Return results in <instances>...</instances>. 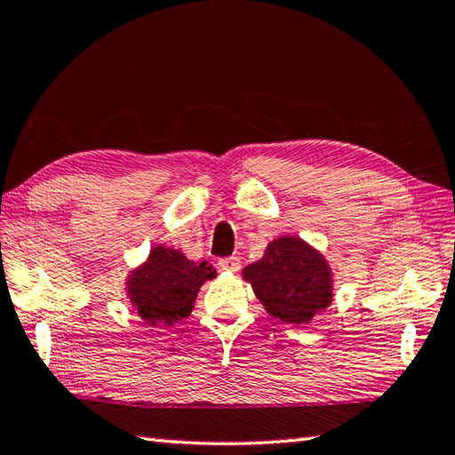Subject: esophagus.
<instances>
[{
    "mask_svg": "<svg viewBox=\"0 0 455 455\" xmlns=\"http://www.w3.org/2000/svg\"><path fill=\"white\" fill-rule=\"evenodd\" d=\"M219 268L225 272H238L240 270V260L236 256H227L219 260Z\"/></svg>",
    "mask_w": 455,
    "mask_h": 455,
    "instance_id": "34e87169",
    "label": "esophagus"
}]
</instances>
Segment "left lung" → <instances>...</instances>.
I'll return each instance as SVG.
<instances>
[{"instance_id": "8db88e82", "label": "left lung", "mask_w": 455, "mask_h": 455, "mask_svg": "<svg viewBox=\"0 0 455 455\" xmlns=\"http://www.w3.org/2000/svg\"><path fill=\"white\" fill-rule=\"evenodd\" d=\"M243 280L272 317L290 325H307L333 301L331 264L296 235L270 240L260 260L243 270Z\"/></svg>"}]
</instances>
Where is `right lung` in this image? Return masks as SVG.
Here are the masks:
<instances>
[{
	"label": "right lung",
	"instance_id": "add662e5",
	"mask_svg": "<svg viewBox=\"0 0 455 455\" xmlns=\"http://www.w3.org/2000/svg\"><path fill=\"white\" fill-rule=\"evenodd\" d=\"M212 278L217 272L207 260L193 262L177 248L156 244L146 262L130 270L124 291L146 325L172 327L189 317L201 286Z\"/></svg>",
	"mask_w": 455,
	"mask_h": 455
}]
</instances>
